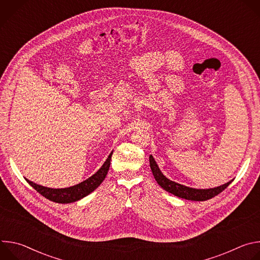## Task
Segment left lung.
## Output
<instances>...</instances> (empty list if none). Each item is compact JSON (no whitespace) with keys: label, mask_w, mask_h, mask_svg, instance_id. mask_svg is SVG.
I'll return each instance as SVG.
<instances>
[{"label":"left lung","mask_w":260,"mask_h":260,"mask_svg":"<svg viewBox=\"0 0 260 260\" xmlns=\"http://www.w3.org/2000/svg\"><path fill=\"white\" fill-rule=\"evenodd\" d=\"M149 162H150V168H151L152 174H153L156 182L158 183V185H160V186L166 191H168L178 198L185 199L188 201L202 202V201L210 200V199L214 198L215 196L219 194L220 192L223 191L233 181L232 180L223 185H221V186L210 188V189H196V188L184 186V185H182V184L176 183V182L168 179L159 170V168L152 155L149 156Z\"/></svg>","instance_id":"obj_1"}]
</instances>
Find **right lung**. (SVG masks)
<instances>
[{"mask_svg":"<svg viewBox=\"0 0 260 260\" xmlns=\"http://www.w3.org/2000/svg\"><path fill=\"white\" fill-rule=\"evenodd\" d=\"M112 153L113 152L110 153V155L108 156V158L106 159L104 165L101 167V169L95 174H93L91 177H89L85 181H83L77 185H74V186H71V187L54 189V188L41 186V185L36 184L27 179H25V180L32 188H35L40 194H42L44 198L48 199L49 201H52V202L58 203V204H69V203L76 202V201H79V200L83 199L84 197L88 196L89 193H91L94 189H96L100 186L101 183L105 180V178L108 174L109 168H110L111 156H112Z\"/></svg>","mask_w":260,"mask_h":260,"instance_id":"add662e5","label":"right lung"}]
</instances>
